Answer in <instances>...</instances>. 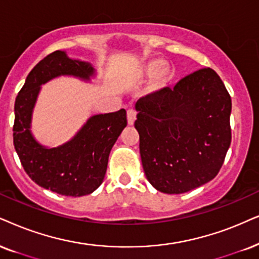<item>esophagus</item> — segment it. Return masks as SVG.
I'll use <instances>...</instances> for the list:
<instances>
[{
	"label": "esophagus",
	"mask_w": 259,
	"mask_h": 259,
	"mask_svg": "<svg viewBox=\"0 0 259 259\" xmlns=\"http://www.w3.org/2000/svg\"><path fill=\"white\" fill-rule=\"evenodd\" d=\"M126 116H127V123H129V125H133L136 119V111L133 109H129L126 111Z\"/></svg>",
	"instance_id": "obj_1"
}]
</instances>
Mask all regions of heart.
I'll return each instance as SVG.
<instances>
[{"label":"heart","mask_w":259,"mask_h":259,"mask_svg":"<svg viewBox=\"0 0 259 259\" xmlns=\"http://www.w3.org/2000/svg\"><path fill=\"white\" fill-rule=\"evenodd\" d=\"M140 77H152L150 88L153 91H160L172 82L175 78V70L165 61L153 58L146 62L139 70Z\"/></svg>","instance_id":"b5f03b06"}]
</instances>
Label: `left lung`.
Listing matches in <instances>:
<instances>
[{"label": "left lung", "mask_w": 259, "mask_h": 259, "mask_svg": "<svg viewBox=\"0 0 259 259\" xmlns=\"http://www.w3.org/2000/svg\"><path fill=\"white\" fill-rule=\"evenodd\" d=\"M135 127L148 182L165 194H184L214 179L231 145L232 100L210 68L136 103Z\"/></svg>", "instance_id": "left-lung-1"}]
</instances>
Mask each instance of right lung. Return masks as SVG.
I'll list each match as a JSON object with an SVG mask.
<instances>
[{
  "label": "right lung",
  "mask_w": 259,
  "mask_h": 259,
  "mask_svg": "<svg viewBox=\"0 0 259 259\" xmlns=\"http://www.w3.org/2000/svg\"><path fill=\"white\" fill-rule=\"evenodd\" d=\"M94 73L91 63L71 60L64 51L57 50L29 71L15 99L13 140L22 167L39 186L56 194L80 197L99 188L111 149L126 126V111L92 116L70 141L48 148L31 133L33 107L40 86L48 81L62 75L88 81Z\"/></svg>",
  "instance_id": "add662e5"
}]
</instances>
